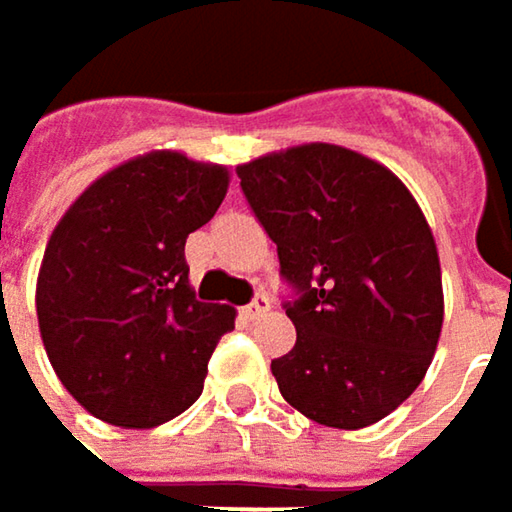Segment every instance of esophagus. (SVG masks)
Instances as JSON below:
<instances>
[{
    "instance_id": "esophagus-1",
    "label": "esophagus",
    "mask_w": 512,
    "mask_h": 512,
    "mask_svg": "<svg viewBox=\"0 0 512 512\" xmlns=\"http://www.w3.org/2000/svg\"><path fill=\"white\" fill-rule=\"evenodd\" d=\"M269 311V296H263V293H257L255 299L243 308V317L246 320H260L263 314Z\"/></svg>"
}]
</instances>
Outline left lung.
<instances>
[{
  "instance_id": "1",
  "label": "left lung",
  "mask_w": 512,
  "mask_h": 512,
  "mask_svg": "<svg viewBox=\"0 0 512 512\" xmlns=\"http://www.w3.org/2000/svg\"><path fill=\"white\" fill-rule=\"evenodd\" d=\"M299 299L296 344L272 361L305 418L361 430L424 379L445 320L433 231L406 183L370 156L311 142L237 165Z\"/></svg>"
}]
</instances>
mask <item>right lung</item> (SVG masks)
Segmentation results:
<instances>
[{"instance_id":"obj_1","label":"right lung","mask_w":512,"mask_h":512,"mask_svg":"<svg viewBox=\"0 0 512 512\" xmlns=\"http://www.w3.org/2000/svg\"><path fill=\"white\" fill-rule=\"evenodd\" d=\"M228 183V165L148 151L100 174L52 228L35 287L41 341L94 418L151 430L201 397L237 311L195 299L183 246Z\"/></svg>"}]
</instances>
